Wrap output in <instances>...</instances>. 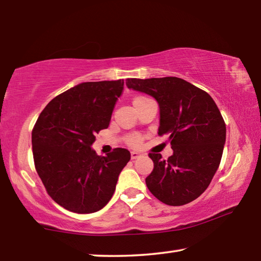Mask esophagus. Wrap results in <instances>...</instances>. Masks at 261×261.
Here are the masks:
<instances>
[{"instance_id": "34e87169", "label": "esophagus", "mask_w": 261, "mask_h": 261, "mask_svg": "<svg viewBox=\"0 0 261 261\" xmlns=\"http://www.w3.org/2000/svg\"><path fill=\"white\" fill-rule=\"evenodd\" d=\"M143 156V154L139 153V152H136V151H132L131 152V159L132 160H136V159H139Z\"/></svg>"}]
</instances>
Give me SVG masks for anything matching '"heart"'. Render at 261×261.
<instances>
[{
    "mask_svg": "<svg viewBox=\"0 0 261 261\" xmlns=\"http://www.w3.org/2000/svg\"><path fill=\"white\" fill-rule=\"evenodd\" d=\"M139 99H143L141 98V96H139V98H136L134 101H136V100H139ZM127 143H129L131 146H134V147H138L139 145L141 144V138L139 136H130L129 137V139H127Z\"/></svg>",
    "mask_w": 261,
    "mask_h": 261,
    "instance_id": "1",
    "label": "heart"
}]
</instances>
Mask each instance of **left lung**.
<instances>
[{
    "mask_svg": "<svg viewBox=\"0 0 261 261\" xmlns=\"http://www.w3.org/2000/svg\"><path fill=\"white\" fill-rule=\"evenodd\" d=\"M126 86L153 96L160 108L158 134L169 136L173 155L149 153V191L170 206L197 199L218 170L226 143V123L212 96L177 77L126 79Z\"/></svg>",
    "mask_w": 261,
    "mask_h": 261,
    "instance_id": "obj_1",
    "label": "left lung"
}]
</instances>
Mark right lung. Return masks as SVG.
<instances>
[{"instance_id": "1", "label": "right lung", "mask_w": 261, "mask_h": 261, "mask_svg": "<svg viewBox=\"0 0 261 261\" xmlns=\"http://www.w3.org/2000/svg\"><path fill=\"white\" fill-rule=\"evenodd\" d=\"M124 81L87 82L57 95L32 131L35 169L51 199L73 213L87 214L108 204L123 168L125 148L99 156L92 145L107 129Z\"/></svg>"}]
</instances>
